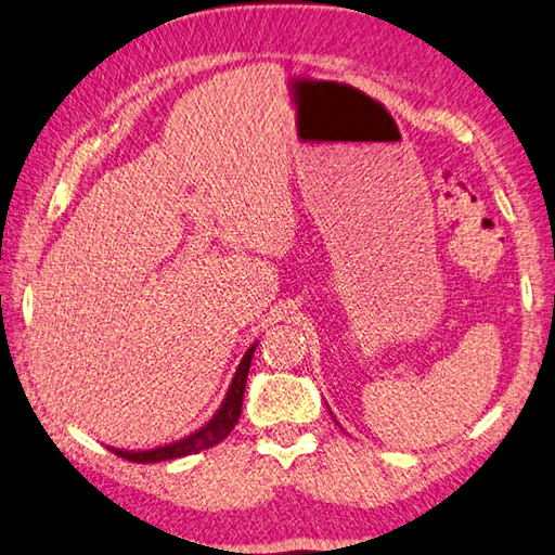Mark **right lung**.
I'll list each match as a JSON object with an SVG mask.
<instances>
[{
    "label": "right lung",
    "instance_id": "obj_1",
    "mask_svg": "<svg viewBox=\"0 0 555 555\" xmlns=\"http://www.w3.org/2000/svg\"><path fill=\"white\" fill-rule=\"evenodd\" d=\"M255 349H257V341L255 345H249V349L245 351L243 361L237 364L233 380H230V388L225 392L223 402H220L216 415L210 417L204 427H198L196 431H191L189 437L177 439V441H172V444H165V447H155V449H145V451H128V449L111 447V451H114L120 459H128L135 463H157V461L189 456V453H198V451L220 444V441H223L230 431H233V427L240 420V412H243L245 383H247L251 357H255Z\"/></svg>",
    "mask_w": 555,
    "mask_h": 555
}]
</instances>
